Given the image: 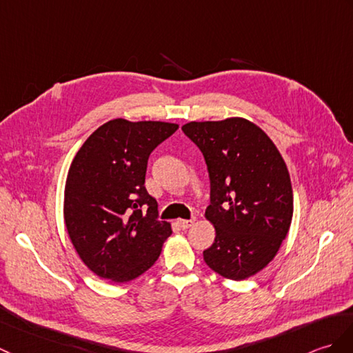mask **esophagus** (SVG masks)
Instances as JSON below:
<instances>
[{
  "instance_id": "1",
  "label": "esophagus",
  "mask_w": 353,
  "mask_h": 353,
  "mask_svg": "<svg viewBox=\"0 0 353 353\" xmlns=\"http://www.w3.org/2000/svg\"><path fill=\"white\" fill-rule=\"evenodd\" d=\"M177 224L180 228H183V230H186V228H190L194 225V219H179Z\"/></svg>"
}]
</instances>
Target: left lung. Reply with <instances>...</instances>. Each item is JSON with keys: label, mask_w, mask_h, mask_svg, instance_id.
I'll return each mask as SVG.
<instances>
[{"label": "left lung", "mask_w": 353, "mask_h": 353, "mask_svg": "<svg viewBox=\"0 0 353 353\" xmlns=\"http://www.w3.org/2000/svg\"><path fill=\"white\" fill-rule=\"evenodd\" d=\"M182 130L201 150L210 179L206 218L216 236L204 261L219 275L245 280L269 265L288 236V167L270 138L245 119L191 121Z\"/></svg>", "instance_id": "8db88e82"}]
</instances>
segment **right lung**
I'll return each instance as SVG.
<instances>
[{"instance_id": "right-lung-1", "label": "right lung", "mask_w": 353, "mask_h": 353, "mask_svg": "<svg viewBox=\"0 0 353 353\" xmlns=\"http://www.w3.org/2000/svg\"><path fill=\"white\" fill-rule=\"evenodd\" d=\"M177 129L174 123L110 120L72 161L64 190L65 228L97 276L126 283L158 260L171 225L158 219V203L144 186L147 161Z\"/></svg>"}]
</instances>
